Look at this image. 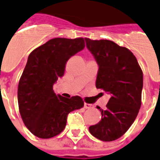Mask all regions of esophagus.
<instances>
[{
  "mask_svg": "<svg viewBox=\"0 0 160 160\" xmlns=\"http://www.w3.org/2000/svg\"><path fill=\"white\" fill-rule=\"evenodd\" d=\"M84 108H93V105L90 104V103H87V102H84Z\"/></svg>",
  "mask_w": 160,
  "mask_h": 160,
  "instance_id": "1",
  "label": "esophagus"
}]
</instances>
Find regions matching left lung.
Masks as SVG:
<instances>
[{"label": "left lung", "instance_id": "8db88e82", "mask_svg": "<svg viewBox=\"0 0 160 160\" xmlns=\"http://www.w3.org/2000/svg\"><path fill=\"white\" fill-rule=\"evenodd\" d=\"M87 48L98 64L96 88L110 94L102 118L89 127L100 140L109 142L122 136L134 122L141 107L143 72L130 50L109 40L85 38Z\"/></svg>", "mask_w": 160, "mask_h": 160}]
</instances>
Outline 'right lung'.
<instances>
[{
  "label": "right lung",
  "instance_id": "add662e5",
  "mask_svg": "<svg viewBox=\"0 0 160 160\" xmlns=\"http://www.w3.org/2000/svg\"><path fill=\"white\" fill-rule=\"evenodd\" d=\"M85 47L84 38H53L30 53L17 89L19 112L26 127L41 138L65 128L68 115L83 107L82 98L56 95L53 84L64 75L69 58Z\"/></svg>",
  "mask_w": 160,
  "mask_h": 160
}]
</instances>
